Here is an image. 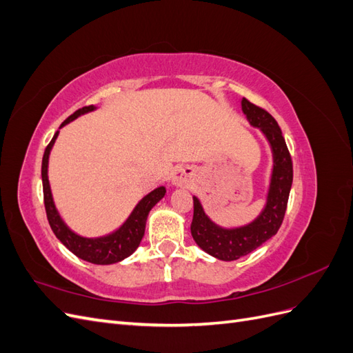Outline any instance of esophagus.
<instances>
[{"instance_id": "1", "label": "esophagus", "mask_w": 353, "mask_h": 353, "mask_svg": "<svg viewBox=\"0 0 353 353\" xmlns=\"http://www.w3.org/2000/svg\"><path fill=\"white\" fill-rule=\"evenodd\" d=\"M187 179H188V176H187V174L184 172V170H178V172L172 178L175 185H184L187 183Z\"/></svg>"}]
</instances>
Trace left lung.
Returning a JSON list of instances; mask_svg holds the SVG:
<instances>
[{
  "label": "left lung",
  "mask_w": 353,
  "mask_h": 353,
  "mask_svg": "<svg viewBox=\"0 0 353 353\" xmlns=\"http://www.w3.org/2000/svg\"><path fill=\"white\" fill-rule=\"evenodd\" d=\"M241 110L252 126L259 128L272 150V174L266 205L259 216L248 225L222 228L212 222L194 196V215L191 222V236L199 248L221 261H236L252 253L266 240L275 236L281 227L288 194L293 183V163L279 123L265 109L249 100H241Z\"/></svg>",
  "instance_id": "8db88e82"
}]
</instances>
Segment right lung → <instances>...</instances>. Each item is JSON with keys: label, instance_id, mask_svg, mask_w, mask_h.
I'll use <instances>...</instances> for the list:
<instances>
[{"label": "right lung", "instance_id": "obj_1", "mask_svg": "<svg viewBox=\"0 0 353 353\" xmlns=\"http://www.w3.org/2000/svg\"><path fill=\"white\" fill-rule=\"evenodd\" d=\"M92 110H95L94 105H85V108L70 114L68 119L60 125V128L74 121L78 116ZM57 135H59V131L54 134L52 140L47 145L44 157H42V168H41L42 188H44V205H46L47 218L52 232L56 234V237L65 244L73 254H77L78 258L87 262H91L95 265H110V263L123 261L125 258H128V256H131L137 250L138 245H140L145 231L148 212L153 209V206L159 200L163 199L166 188L159 187L138 201V205L132 210L130 218L123 222V225L119 230H116L104 237H95V239L82 237L79 234L73 232L66 225L65 221L60 218L51 194L50 181H48V157H50L52 145L56 143Z\"/></svg>", "mask_w": 353, "mask_h": 353}]
</instances>
